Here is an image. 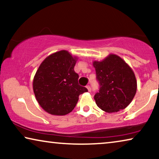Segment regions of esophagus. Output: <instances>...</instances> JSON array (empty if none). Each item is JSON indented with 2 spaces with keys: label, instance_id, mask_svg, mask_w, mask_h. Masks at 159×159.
<instances>
[{
  "label": "esophagus",
  "instance_id": "obj_1",
  "mask_svg": "<svg viewBox=\"0 0 159 159\" xmlns=\"http://www.w3.org/2000/svg\"><path fill=\"white\" fill-rule=\"evenodd\" d=\"M87 88H88V90L89 92H90V91H91V88H90V85H87Z\"/></svg>",
  "mask_w": 159,
  "mask_h": 159
}]
</instances>
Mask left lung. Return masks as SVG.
Masks as SVG:
<instances>
[{"label":"left lung","mask_w":159,"mask_h":159,"mask_svg":"<svg viewBox=\"0 0 159 159\" xmlns=\"http://www.w3.org/2000/svg\"><path fill=\"white\" fill-rule=\"evenodd\" d=\"M93 66L99 83L94 99L97 106L108 113L117 112L131 103L137 91L135 76L130 66L119 56L110 54Z\"/></svg>","instance_id":"1"}]
</instances>
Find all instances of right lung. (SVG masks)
<instances>
[{
  "instance_id": "obj_1",
  "label": "right lung",
  "mask_w": 159,
  "mask_h": 159,
  "mask_svg": "<svg viewBox=\"0 0 159 159\" xmlns=\"http://www.w3.org/2000/svg\"><path fill=\"white\" fill-rule=\"evenodd\" d=\"M77 58L68 51L56 52L45 58L33 80L34 95L40 106L52 115L64 116L75 108L79 95L88 89L78 84L74 70Z\"/></svg>"
}]
</instances>
